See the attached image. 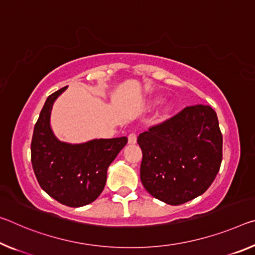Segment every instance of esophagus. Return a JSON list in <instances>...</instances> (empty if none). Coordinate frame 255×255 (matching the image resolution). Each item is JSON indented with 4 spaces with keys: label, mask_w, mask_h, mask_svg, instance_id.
Here are the masks:
<instances>
[{
    "label": "esophagus",
    "mask_w": 255,
    "mask_h": 255,
    "mask_svg": "<svg viewBox=\"0 0 255 255\" xmlns=\"http://www.w3.org/2000/svg\"><path fill=\"white\" fill-rule=\"evenodd\" d=\"M137 142V135L135 132H131V134L128 135V143L129 144H135Z\"/></svg>",
    "instance_id": "obj_1"
}]
</instances>
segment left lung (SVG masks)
I'll return each mask as SVG.
<instances>
[{
	"instance_id": "8db88e82",
	"label": "left lung",
	"mask_w": 255,
	"mask_h": 255,
	"mask_svg": "<svg viewBox=\"0 0 255 255\" xmlns=\"http://www.w3.org/2000/svg\"><path fill=\"white\" fill-rule=\"evenodd\" d=\"M143 152L140 180L155 199L179 205L213 183L222 161V135L209 106L186 107L137 138Z\"/></svg>"
}]
</instances>
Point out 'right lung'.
<instances>
[{"mask_svg": "<svg viewBox=\"0 0 255 255\" xmlns=\"http://www.w3.org/2000/svg\"><path fill=\"white\" fill-rule=\"evenodd\" d=\"M66 87L48 96L34 127L31 164L40 187L61 204L79 208L92 203L102 193L107 171L127 144V137L93 139L68 144L54 136L50 126L54 101Z\"/></svg>", "mask_w": 255, "mask_h": 255, "instance_id": "add662e5", "label": "right lung"}]
</instances>
